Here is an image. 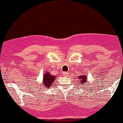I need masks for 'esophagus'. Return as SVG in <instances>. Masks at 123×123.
Listing matches in <instances>:
<instances>
[{
    "label": "esophagus",
    "mask_w": 123,
    "mask_h": 123,
    "mask_svg": "<svg viewBox=\"0 0 123 123\" xmlns=\"http://www.w3.org/2000/svg\"><path fill=\"white\" fill-rule=\"evenodd\" d=\"M63 76H66L68 74V73H67V72H63Z\"/></svg>",
    "instance_id": "obj_1"
}]
</instances>
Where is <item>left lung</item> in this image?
Segmentation results:
<instances>
[{
	"label": "left lung",
	"mask_w": 123,
	"mask_h": 123,
	"mask_svg": "<svg viewBox=\"0 0 123 123\" xmlns=\"http://www.w3.org/2000/svg\"><path fill=\"white\" fill-rule=\"evenodd\" d=\"M78 79H80L81 84H85L87 82L86 76H85V75H84V76L82 75V76H78Z\"/></svg>",
	"instance_id": "obj_1"
}]
</instances>
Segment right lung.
<instances>
[{
  "mask_svg": "<svg viewBox=\"0 0 123 123\" xmlns=\"http://www.w3.org/2000/svg\"><path fill=\"white\" fill-rule=\"evenodd\" d=\"M56 77L52 76L49 73H45L44 74L43 78V86L46 87H50L51 85H52L53 83V81L55 80V78Z\"/></svg>",
  "mask_w": 123,
  "mask_h": 123,
  "instance_id": "obj_1",
  "label": "right lung"
}]
</instances>
